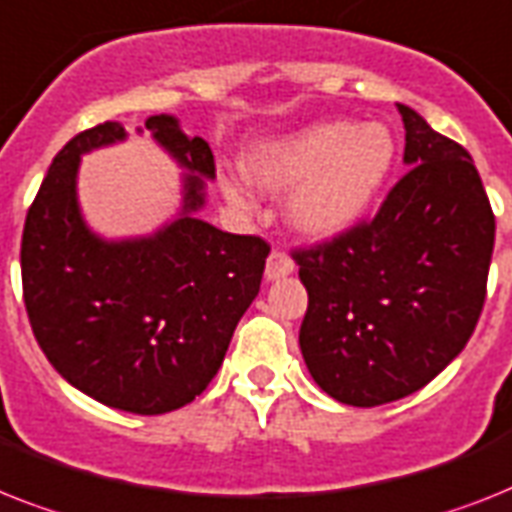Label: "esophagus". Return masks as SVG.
Listing matches in <instances>:
<instances>
[{"mask_svg": "<svg viewBox=\"0 0 512 512\" xmlns=\"http://www.w3.org/2000/svg\"><path fill=\"white\" fill-rule=\"evenodd\" d=\"M289 273H294L292 257L284 255V252H273L265 263V281H278V278H286Z\"/></svg>", "mask_w": 512, "mask_h": 512, "instance_id": "1", "label": "esophagus"}]
</instances>
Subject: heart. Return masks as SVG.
I'll return each instance as SVG.
<instances>
[{"mask_svg":"<svg viewBox=\"0 0 512 512\" xmlns=\"http://www.w3.org/2000/svg\"><path fill=\"white\" fill-rule=\"evenodd\" d=\"M397 162V141L384 123L328 120L294 134L257 141L244 152L249 184L270 194L291 191L286 218L297 234L328 242L355 228L371 210ZM228 199L242 202L239 186Z\"/></svg>","mask_w":512,"mask_h":512,"instance_id":"heart-1","label":"heart"}]
</instances>
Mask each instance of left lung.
Returning a JSON list of instances; mask_svg holds the SVG:
<instances>
[{
	"label": "left lung",
	"mask_w": 512,
	"mask_h": 512,
	"mask_svg": "<svg viewBox=\"0 0 512 512\" xmlns=\"http://www.w3.org/2000/svg\"><path fill=\"white\" fill-rule=\"evenodd\" d=\"M407 173L371 223L294 252L307 289L299 350L352 407L402 400L471 339L486 297L494 215L471 155L397 102Z\"/></svg>",
	"instance_id": "left-lung-1"
}]
</instances>
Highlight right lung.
Wrapping results in <instances>:
<instances>
[{
    "label": "right lung",
    "instance_id": "right-lung-1",
    "mask_svg": "<svg viewBox=\"0 0 512 512\" xmlns=\"http://www.w3.org/2000/svg\"><path fill=\"white\" fill-rule=\"evenodd\" d=\"M149 139L176 162L181 207L144 236L107 239L78 202L81 157L126 141L107 120L57 152L28 210L20 270L33 336L54 371L115 410L162 415L205 392L236 323L260 292L270 247L199 218L213 149L176 115H149Z\"/></svg>",
    "mask_w": 512,
    "mask_h": 512
}]
</instances>
